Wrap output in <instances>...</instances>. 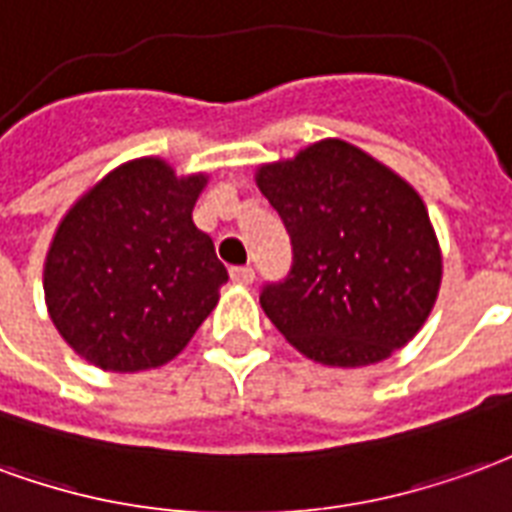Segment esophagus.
I'll use <instances>...</instances> for the list:
<instances>
[{
	"label": "esophagus",
	"mask_w": 512,
	"mask_h": 512,
	"mask_svg": "<svg viewBox=\"0 0 512 512\" xmlns=\"http://www.w3.org/2000/svg\"><path fill=\"white\" fill-rule=\"evenodd\" d=\"M253 278H256V275H253L251 267H234V270H231V281L240 283V286H251Z\"/></svg>",
	"instance_id": "34e87169"
}]
</instances>
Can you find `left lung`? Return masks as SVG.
I'll return each instance as SVG.
<instances>
[{
	"label": "left lung",
	"mask_w": 512,
	"mask_h": 512,
	"mask_svg": "<svg viewBox=\"0 0 512 512\" xmlns=\"http://www.w3.org/2000/svg\"><path fill=\"white\" fill-rule=\"evenodd\" d=\"M256 185L292 237V270L259 297L283 338L338 368L382 363L412 341L442 283L417 190L341 138L264 163Z\"/></svg>",
	"instance_id": "obj_1"
}]
</instances>
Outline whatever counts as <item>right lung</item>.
Wrapping results in <instances>:
<instances>
[{"label": "right lung", "mask_w": 512, "mask_h": 512, "mask_svg": "<svg viewBox=\"0 0 512 512\" xmlns=\"http://www.w3.org/2000/svg\"><path fill=\"white\" fill-rule=\"evenodd\" d=\"M204 174L166 160L108 171L51 240L43 289L51 322L87 363L136 374L174 360L218 305L229 272L193 207Z\"/></svg>", "instance_id": "obj_1"}]
</instances>
